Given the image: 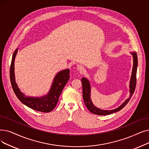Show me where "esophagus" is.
Listing matches in <instances>:
<instances>
[{
  "label": "esophagus",
  "mask_w": 149,
  "mask_h": 149,
  "mask_svg": "<svg viewBox=\"0 0 149 149\" xmlns=\"http://www.w3.org/2000/svg\"><path fill=\"white\" fill-rule=\"evenodd\" d=\"M77 69L80 70L81 73L85 72V69H84L83 66H82L81 65H78V66H77Z\"/></svg>",
  "instance_id": "obj_1"
}]
</instances>
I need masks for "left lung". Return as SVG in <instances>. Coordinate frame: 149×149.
<instances>
[{
    "mask_svg": "<svg viewBox=\"0 0 149 149\" xmlns=\"http://www.w3.org/2000/svg\"><path fill=\"white\" fill-rule=\"evenodd\" d=\"M131 55L133 56V65L132 72V75L130 81V85H129V92H130V95L128 98L124 102H123L122 104L118 108H116L111 110H105V109H101L97 107H96L94 104L91 99V85L89 81L85 78V77H82L81 83L83 86V98L84 100V102L86 105L88 110L93 114L105 116L120 111L124 108L130 100L132 96L134 91L136 83V72L138 68V56L136 52H130Z\"/></svg>",
    "mask_w": 149,
    "mask_h": 149,
    "instance_id": "obj_1",
    "label": "left lung"
}]
</instances>
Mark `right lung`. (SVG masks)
Wrapping results in <instances>:
<instances>
[{
  "instance_id": "right-lung-1",
  "label": "right lung",
  "mask_w": 149,
  "mask_h": 149,
  "mask_svg": "<svg viewBox=\"0 0 149 149\" xmlns=\"http://www.w3.org/2000/svg\"><path fill=\"white\" fill-rule=\"evenodd\" d=\"M18 51L17 48L13 54L10 66V80L14 92L22 103L34 110L43 113L52 111L58 102L62 91L69 79V69L60 71L55 76L49 91L46 95L41 97H30L25 95L19 88L15 80V60Z\"/></svg>"
}]
</instances>
